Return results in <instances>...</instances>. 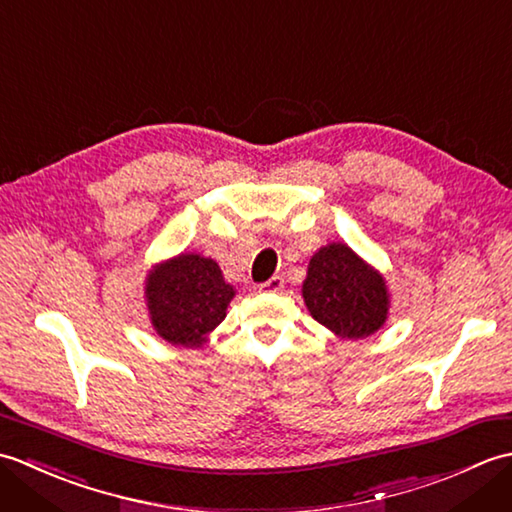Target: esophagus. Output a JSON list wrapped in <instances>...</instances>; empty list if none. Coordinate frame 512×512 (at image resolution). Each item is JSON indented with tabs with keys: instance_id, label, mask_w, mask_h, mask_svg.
Listing matches in <instances>:
<instances>
[{
	"instance_id": "1",
	"label": "esophagus",
	"mask_w": 512,
	"mask_h": 512,
	"mask_svg": "<svg viewBox=\"0 0 512 512\" xmlns=\"http://www.w3.org/2000/svg\"><path fill=\"white\" fill-rule=\"evenodd\" d=\"M259 290H262V292H281V290H284V277H281V275L270 277L268 281H264L262 286H259Z\"/></svg>"
}]
</instances>
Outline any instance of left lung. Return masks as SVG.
<instances>
[{
    "mask_svg": "<svg viewBox=\"0 0 512 512\" xmlns=\"http://www.w3.org/2000/svg\"><path fill=\"white\" fill-rule=\"evenodd\" d=\"M301 295L314 321L341 339H365L387 321L389 292L383 275L341 242L312 255Z\"/></svg>",
    "mask_w": 512,
    "mask_h": 512,
    "instance_id": "1",
    "label": "left lung"
}]
</instances>
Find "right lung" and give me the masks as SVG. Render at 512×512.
<instances>
[{
    "label": "right lung",
    "instance_id": "add662e5",
    "mask_svg": "<svg viewBox=\"0 0 512 512\" xmlns=\"http://www.w3.org/2000/svg\"><path fill=\"white\" fill-rule=\"evenodd\" d=\"M149 319L167 343L200 347L235 297L211 257L182 253L151 270L145 284Z\"/></svg>",
    "mask_w": 512,
    "mask_h": 512
}]
</instances>
